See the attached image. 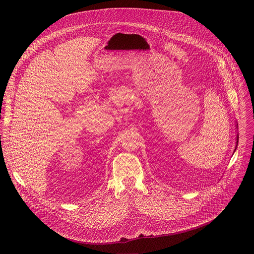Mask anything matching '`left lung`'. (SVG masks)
Segmentation results:
<instances>
[{
    "label": "left lung",
    "mask_w": 254,
    "mask_h": 254,
    "mask_svg": "<svg viewBox=\"0 0 254 254\" xmlns=\"http://www.w3.org/2000/svg\"><path fill=\"white\" fill-rule=\"evenodd\" d=\"M238 127H237V125H236V128H237ZM237 144H238V134H237V136H236V146H235V149H234V152H235V150H236V148H237Z\"/></svg>",
    "instance_id": "1"
}]
</instances>
